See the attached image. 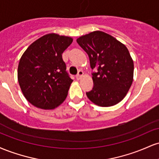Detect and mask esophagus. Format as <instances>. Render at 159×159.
Returning a JSON list of instances; mask_svg holds the SVG:
<instances>
[{
  "instance_id": "esophagus-1",
  "label": "esophagus",
  "mask_w": 159,
  "mask_h": 159,
  "mask_svg": "<svg viewBox=\"0 0 159 159\" xmlns=\"http://www.w3.org/2000/svg\"><path fill=\"white\" fill-rule=\"evenodd\" d=\"M83 75H84V72H83V71H81V70L78 71V72L77 75H76V78H77V80H79V79H81L82 76H83Z\"/></svg>"
}]
</instances>
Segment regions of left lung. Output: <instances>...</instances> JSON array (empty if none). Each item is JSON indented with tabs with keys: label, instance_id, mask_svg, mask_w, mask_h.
<instances>
[{
	"label": "left lung",
	"instance_id": "8db88e82",
	"mask_svg": "<svg viewBox=\"0 0 159 159\" xmlns=\"http://www.w3.org/2000/svg\"><path fill=\"white\" fill-rule=\"evenodd\" d=\"M88 54L93 87L86 93L92 102L101 107L116 105L126 96L133 81L134 63L125 45L106 33L93 31L77 39Z\"/></svg>",
	"mask_w": 159,
	"mask_h": 159
}]
</instances>
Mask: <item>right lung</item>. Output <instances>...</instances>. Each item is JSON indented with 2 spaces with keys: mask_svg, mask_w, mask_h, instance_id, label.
<instances>
[{
  "mask_svg": "<svg viewBox=\"0 0 159 159\" xmlns=\"http://www.w3.org/2000/svg\"><path fill=\"white\" fill-rule=\"evenodd\" d=\"M69 36L49 34L32 43L18 67V81L23 95L41 109H54L66 98L73 80L66 71L62 54L72 44Z\"/></svg>",
  "mask_w": 159,
  "mask_h": 159,
  "instance_id": "1",
  "label": "right lung"
}]
</instances>
